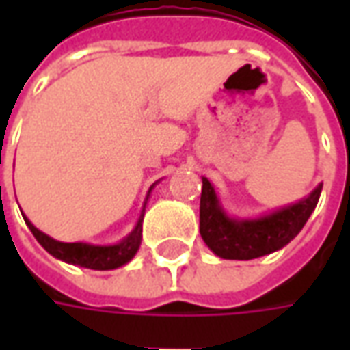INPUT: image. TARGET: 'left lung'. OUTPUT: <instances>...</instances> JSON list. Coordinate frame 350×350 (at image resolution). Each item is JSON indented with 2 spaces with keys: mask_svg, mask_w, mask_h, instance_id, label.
<instances>
[{
  "mask_svg": "<svg viewBox=\"0 0 350 350\" xmlns=\"http://www.w3.org/2000/svg\"><path fill=\"white\" fill-rule=\"evenodd\" d=\"M323 183H319L308 197L294 204L264 213L255 219H234L225 212L215 187L202 178L200 195V236L210 250L221 258L251 260L270 255L285 247L317 208Z\"/></svg>",
  "mask_w": 350,
  "mask_h": 350,
  "instance_id": "obj_1",
  "label": "left lung"
}]
</instances>
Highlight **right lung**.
Here are the masks:
<instances>
[{"instance_id":"obj_1","label":"right lung","mask_w":350,"mask_h":350,"mask_svg":"<svg viewBox=\"0 0 350 350\" xmlns=\"http://www.w3.org/2000/svg\"><path fill=\"white\" fill-rule=\"evenodd\" d=\"M153 185H155V183H153ZM153 185L150 187V191H148V195H146L144 206H142V212H140V217H138L135 228L123 238L122 242L110 243V245H93V243L86 242H57L54 238H50L49 234L41 232L31 221L27 219L24 213H22V217H24L29 230H31L35 238H37V242L41 243L42 247L49 251L52 257L59 258V260H64V262L67 264L90 268V270H116V268H120L123 264L129 262L131 258L137 255L138 247H140L146 204H148V198H150V193H152Z\"/></svg>"}]
</instances>
